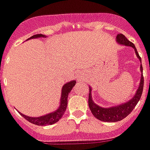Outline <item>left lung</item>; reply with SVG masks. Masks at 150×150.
Here are the masks:
<instances>
[{
  "instance_id": "8db88e82",
  "label": "left lung",
  "mask_w": 150,
  "mask_h": 150,
  "mask_svg": "<svg viewBox=\"0 0 150 150\" xmlns=\"http://www.w3.org/2000/svg\"><path fill=\"white\" fill-rule=\"evenodd\" d=\"M117 42L118 43L123 44L124 46H129V47H132L133 48H134L137 57H139V60L141 61V57H139V55L138 53L134 44L132 43L130 41H129L127 38H125L124 35L118 34L117 36ZM140 70L142 72V75L139 89L137 90L134 97L131 100L125 103L124 104H121V105H118V106L116 107L108 108L99 107L98 105H97L96 103H94L93 101L92 100L91 89H89L88 105H89L91 112L96 118H98V120H101V121H103V122H117V121H120V120L124 119V118H126L130 112L133 111V109L135 108L138 102L139 101L140 98H141L143 88H144V76H143V67H142V64L140 66Z\"/></svg>"
}]
</instances>
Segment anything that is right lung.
<instances>
[{"label":"right lung","instance_id":"add662e5","mask_svg":"<svg viewBox=\"0 0 150 150\" xmlns=\"http://www.w3.org/2000/svg\"><path fill=\"white\" fill-rule=\"evenodd\" d=\"M42 37L44 38V36L42 34H37V35H34V36L31 37L30 38H42ZM75 84H76L75 81H71V82L67 83L65 85H63L62 90V98H61L60 107L58 108V109L57 111L48 113L47 115L42 116V117H38V118H32V117H28V116H26V115L21 113V116L25 119H26L27 121H29L30 123L35 124V125H39V126L51 125V124L57 123L62 117L63 113L66 111L67 105L68 93L71 92V90L74 87Z\"/></svg>","mask_w":150,"mask_h":150}]
</instances>
